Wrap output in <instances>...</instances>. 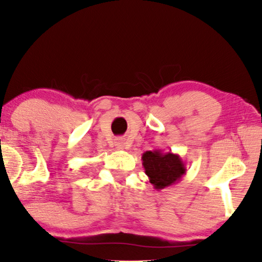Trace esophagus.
<instances>
[{
  "instance_id": "34e87169",
  "label": "esophagus",
  "mask_w": 262,
  "mask_h": 262,
  "mask_svg": "<svg viewBox=\"0 0 262 262\" xmlns=\"http://www.w3.org/2000/svg\"><path fill=\"white\" fill-rule=\"evenodd\" d=\"M116 146H117V149H119V150L127 149V143L124 138H117L116 139Z\"/></svg>"
}]
</instances>
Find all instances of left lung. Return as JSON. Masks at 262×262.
<instances>
[{"mask_svg": "<svg viewBox=\"0 0 262 262\" xmlns=\"http://www.w3.org/2000/svg\"><path fill=\"white\" fill-rule=\"evenodd\" d=\"M143 167L154 188L163 189L178 184L186 174V166L180 155L171 151L150 150L142 155Z\"/></svg>", "mask_w": 262, "mask_h": 262, "instance_id": "left-lung-1", "label": "left lung"}]
</instances>
